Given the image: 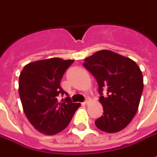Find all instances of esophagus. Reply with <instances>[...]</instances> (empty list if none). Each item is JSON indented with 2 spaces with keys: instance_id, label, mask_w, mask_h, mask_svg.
I'll return each instance as SVG.
<instances>
[{
  "instance_id": "esophagus-1",
  "label": "esophagus",
  "mask_w": 157,
  "mask_h": 157,
  "mask_svg": "<svg viewBox=\"0 0 157 157\" xmlns=\"http://www.w3.org/2000/svg\"><path fill=\"white\" fill-rule=\"evenodd\" d=\"M90 102H91V99L90 98H87L86 101H84V104H89Z\"/></svg>"
}]
</instances>
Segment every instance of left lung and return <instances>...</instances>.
<instances>
[{"label":"left lung","instance_id":"1","mask_svg":"<svg viewBox=\"0 0 157 157\" xmlns=\"http://www.w3.org/2000/svg\"><path fill=\"white\" fill-rule=\"evenodd\" d=\"M97 81L103 114L95 122L101 131H121L132 121L143 89V74L133 60L110 50H100L83 63Z\"/></svg>","mask_w":157,"mask_h":157}]
</instances>
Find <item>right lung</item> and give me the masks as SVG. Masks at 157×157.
<instances>
[{"label": "right lung", "mask_w": 157, "mask_h": 157, "mask_svg": "<svg viewBox=\"0 0 157 157\" xmlns=\"http://www.w3.org/2000/svg\"><path fill=\"white\" fill-rule=\"evenodd\" d=\"M74 60L50 58L30 62L20 74L19 95L25 115L36 130L45 135L61 132L69 124L81 106L67 96L59 102L57 96L67 94L60 82Z\"/></svg>", "instance_id": "1"}]
</instances>
